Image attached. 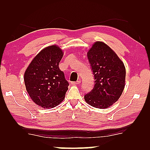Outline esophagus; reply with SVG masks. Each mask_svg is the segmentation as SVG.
<instances>
[{"label": "esophagus", "instance_id": "esophagus-1", "mask_svg": "<svg viewBox=\"0 0 150 150\" xmlns=\"http://www.w3.org/2000/svg\"><path fill=\"white\" fill-rule=\"evenodd\" d=\"M80 82H81V81L78 80L77 81H72L71 82V84H73V85H78V84L80 83Z\"/></svg>", "mask_w": 150, "mask_h": 150}]
</instances>
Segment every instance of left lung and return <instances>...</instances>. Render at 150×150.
Here are the masks:
<instances>
[{
    "label": "left lung",
    "mask_w": 150,
    "mask_h": 150,
    "mask_svg": "<svg viewBox=\"0 0 150 150\" xmlns=\"http://www.w3.org/2000/svg\"><path fill=\"white\" fill-rule=\"evenodd\" d=\"M87 56L94 77L93 89L84 95L88 104L106 109L119 99L125 86L124 63L108 45L96 41Z\"/></svg>",
    "instance_id": "8db88e82"
}]
</instances>
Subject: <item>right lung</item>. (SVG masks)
<instances>
[{"label":"right lung","instance_id":"right-lung-1","mask_svg":"<svg viewBox=\"0 0 150 150\" xmlns=\"http://www.w3.org/2000/svg\"><path fill=\"white\" fill-rule=\"evenodd\" d=\"M62 50L51 45L35 57L24 73L27 92L34 103L45 109L53 108L64 100L69 82L59 69Z\"/></svg>","mask_w":150,"mask_h":150}]
</instances>
